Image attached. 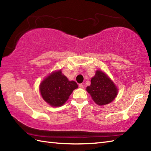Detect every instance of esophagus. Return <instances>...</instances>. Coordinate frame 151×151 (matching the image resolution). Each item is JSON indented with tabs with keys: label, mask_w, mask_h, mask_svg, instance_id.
Segmentation results:
<instances>
[{
	"label": "esophagus",
	"mask_w": 151,
	"mask_h": 151,
	"mask_svg": "<svg viewBox=\"0 0 151 151\" xmlns=\"http://www.w3.org/2000/svg\"><path fill=\"white\" fill-rule=\"evenodd\" d=\"M79 88L83 89V88H84V85H83L82 84H79Z\"/></svg>",
	"instance_id": "34e87169"
}]
</instances>
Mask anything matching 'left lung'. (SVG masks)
I'll return each instance as SVG.
<instances>
[{
  "mask_svg": "<svg viewBox=\"0 0 151 151\" xmlns=\"http://www.w3.org/2000/svg\"><path fill=\"white\" fill-rule=\"evenodd\" d=\"M86 90L93 101L99 106L110 103L118 93V89L114 82L101 70L96 71L91 80V85L86 88Z\"/></svg>",
  "mask_w": 151,
  "mask_h": 151,
  "instance_id": "obj_1",
  "label": "left lung"
}]
</instances>
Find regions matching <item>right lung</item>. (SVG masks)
I'll list each match as a JSON object with an SVG mask.
<instances>
[{"instance_id": "obj_1", "label": "right lung", "mask_w": 151, "mask_h": 151, "mask_svg": "<svg viewBox=\"0 0 151 151\" xmlns=\"http://www.w3.org/2000/svg\"><path fill=\"white\" fill-rule=\"evenodd\" d=\"M77 88L75 81H69L59 70L52 72L41 82L40 91L45 101L51 106L58 107L65 104Z\"/></svg>"}]
</instances>
